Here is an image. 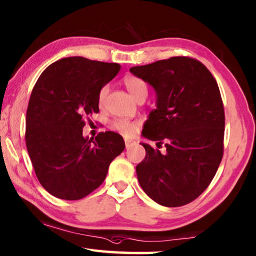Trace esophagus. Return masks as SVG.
Returning a JSON list of instances; mask_svg holds the SVG:
<instances>
[{
  "label": "esophagus",
  "instance_id": "34e87169",
  "mask_svg": "<svg viewBox=\"0 0 256 256\" xmlns=\"http://www.w3.org/2000/svg\"><path fill=\"white\" fill-rule=\"evenodd\" d=\"M136 144V141L133 140H130V138H125V146H126V149L131 148V146Z\"/></svg>",
  "mask_w": 256,
  "mask_h": 256
}]
</instances>
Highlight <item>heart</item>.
<instances>
[{"mask_svg": "<svg viewBox=\"0 0 256 256\" xmlns=\"http://www.w3.org/2000/svg\"><path fill=\"white\" fill-rule=\"evenodd\" d=\"M123 82L134 99H136L140 96H146V94H148V84H146V82L142 79V78L134 74H128L124 76ZM107 92L108 86H104L102 88L99 90L98 104L100 106L105 102ZM112 128L124 134V136H131L136 132L138 123L136 122V120H130L128 118H115L112 120Z\"/></svg>", "mask_w": 256, "mask_h": 256, "instance_id": "1", "label": "heart"}]
</instances>
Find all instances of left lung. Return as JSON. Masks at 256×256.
Returning a JSON list of instances; mask_svg holds the SVG:
<instances>
[{"instance_id":"obj_1","label":"left lung","mask_w":256,"mask_h":256,"mask_svg":"<svg viewBox=\"0 0 256 256\" xmlns=\"http://www.w3.org/2000/svg\"><path fill=\"white\" fill-rule=\"evenodd\" d=\"M131 73L154 86L157 110L142 136L166 151L141 144L146 158L136 166L142 190L164 206L196 200L214 180L224 156V110L219 86L204 64L174 56Z\"/></svg>"}]
</instances>
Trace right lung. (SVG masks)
Masks as SVG:
<instances>
[{
	"label": "right lung",
	"instance_id": "right-lung-1",
	"mask_svg": "<svg viewBox=\"0 0 256 256\" xmlns=\"http://www.w3.org/2000/svg\"><path fill=\"white\" fill-rule=\"evenodd\" d=\"M120 70L118 63L74 56L56 60L38 78L27 108L26 144L38 180L52 196H86L124 150L118 133L82 136L86 118L99 112V90Z\"/></svg>",
	"mask_w": 256,
	"mask_h": 256
}]
</instances>
